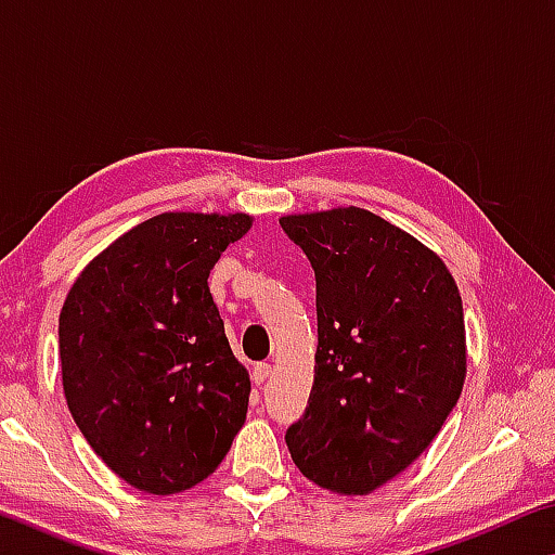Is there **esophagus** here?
<instances>
[{"instance_id":"34e87169","label":"esophagus","mask_w":555,"mask_h":555,"mask_svg":"<svg viewBox=\"0 0 555 555\" xmlns=\"http://www.w3.org/2000/svg\"><path fill=\"white\" fill-rule=\"evenodd\" d=\"M269 377H271L269 364H257V367L251 370V382H255L257 387H261V384H264Z\"/></svg>"}]
</instances>
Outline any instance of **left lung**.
Instances as JSON below:
<instances>
[{
    "instance_id": "8db88e82",
    "label": "left lung",
    "mask_w": 555,
    "mask_h": 555,
    "mask_svg": "<svg viewBox=\"0 0 555 555\" xmlns=\"http://www.w3.org/2000/svg\"><path fill=\"white\" fill-rule=\"evenodd\" d=\"M315 271V377L286 430L308 480L370 494L434 443L467 372L463 298L434 249L364 208L279 220Z\"/></svg>"
}]
</instances>
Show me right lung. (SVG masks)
Segmentation results:
<instances>
[{"label":"right lung","mask_w":555,"mask_h":555,"mask_svg":"<svg viewBox=\"0 0 555 555\" xmlns=\"http://www.w3.org/2000/svg\"><path fill=\"white\" fill-rule=\"evenodd\" d=\"M247 212H162L90 261L59 318L63 393L112 473L149 494L212 475L247 418L208 276Z\"/></svg>","instance_id":"right-lung-1"}]
</instances>
